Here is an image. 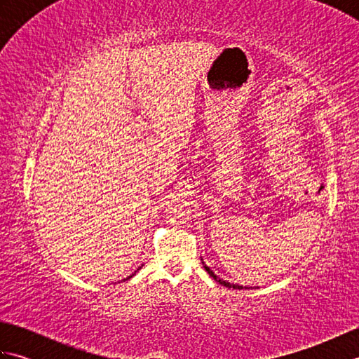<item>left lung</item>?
Listing matches in <instances>:
<instances>
[{
    "instance_id": "left-lung-1",
    "label": "left lung",
    "mask_w": 359,
    "mask_h": 359,
    "mask_svg": "<svg viewBox=\"0 0 359 359\" xmlns=\"http://www.w3.org/2000/svg\"><path fill=\"white\" fill-rule=\"evenodd\" d=\"M202 264H203V269L207 270V273L210 274V276L215 279L216 282H219V284H222L224 287H228V288H234V290H242V288H250V287H243V285H238V284H231V282H228V280H224V279H220L217 274H215V271H212L210 266L203 262V259H202Z\"/></svg>"
}]
</instances>
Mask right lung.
I'll return each mask as SVG.
<instances>
[{"mask_svg": "<svg viewBox=\"0 0 359 359\" xmlns=\"http://www.w3.org/2000/svg\"><path fill=\"white\" fill-rule=\"evenodd\" d=\"M137 270H139V269H137ZM135 273H137V271H134V273H133V274H131V276H128V278H126V279H123V280H128V279H131V278H133V276H134V274H135Z\"/></svg>", "mask_w": 359, "mask_h": 359, "instance_id": "1", "label": "right lung"}]
</instances>
